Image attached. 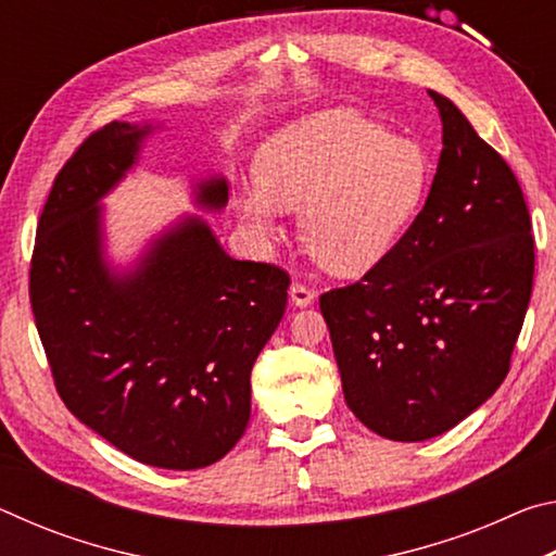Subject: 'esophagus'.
I'll return each instance as SVG.
<instances>
[{"mask_svg":"<svg viewBox=\"0 0 556 556\" xmlns=\"http://www.w3.org/2000/svg\"><path fill=\"white\" fill-rule=\"evenodd\" d=\"M289 299H291V304L294 306H299V308H304V306H312L314 304V299H316V294L308 287H304V285H299V281H294V285H291V289H289Z\"/></svg>","mask_w":556,"mask_h":556,"instance_id":"1","label":"esophagus"}]
</instances>
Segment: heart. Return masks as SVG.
<instances>
[{"label":"heart","mask_w":556,"mask_h":556,"mask_svg":"<svg viewBox=\"0 0 556 556\" xmlns=\"http://www.w3.org/2000/svg\"><path fill=\"white\" fill-rule=\"evenodd\" d=\"M429 156L355 110L294 122L260 152L257 181L242 186L240 215L275 240L281 208L299 211V240L331 275L353 277L390 255L429 188Z\"/></svg>","instance_id":"heart-1"}]
</instances>
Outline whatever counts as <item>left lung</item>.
Here are the masks:
<instances>
[{"instance_id": "1", "label": "left lung", "mask_w": 556, "mask_h": 556, "mask_svg": "<svg viewBox=\"0 0 556 556\" xmlns=\"http://www.w3.org/2000/svg\"><path fill=\"white\" fill-rule=\"evenodd\" d=\"M429 98L444 149L425 208L380 265L321 296L345 404L392 441L444 434L493 397L534 277L510 166L454 102Z\"/></svg>"}]
</instances>
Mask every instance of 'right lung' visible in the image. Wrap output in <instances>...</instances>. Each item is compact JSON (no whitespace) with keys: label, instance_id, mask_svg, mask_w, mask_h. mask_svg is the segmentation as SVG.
<instances>
[{"label":"right lung","instance_id":"1","mask_svg":"<svg viewBox=\"0 0 556 556\" xmlns=\"http://www.w3.org/2000/svg\"><path fill=\"white\" fill-rule=\"evenodd\" d=\"M162 127L110 122L61 168L36 230L29 291L73 417L139 464L193 470L248 429L250 372L285 316L289 277L230 257L195 213L127 265L110 257L102 201ZM228 195L223 174L191 181L203 213H220Z\"/></svg>","mask_w":556,"mask_h":556}]
</instances>
